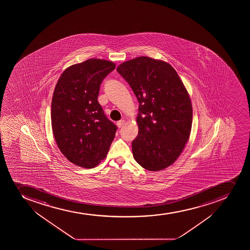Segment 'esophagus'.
Returning <instances> with one entry per match:
<instances>
[{"label": "esophagus", "instance_id": "esophagus-1", "mask_svg": "<svg viewBox=\"0 0 250 250\" xmlns=\"http://www.w3.org/2000/svg\"><path fill=\"white\" fill-rule=\"evenodd\" d=\"M124 124H125V121L121 120V121H119L118 122L116 123V125H117V126H118L119 128H121V127L123 126Z\"/></svg>", "mask_w": 250, "mask_h": 250}]
</instances>
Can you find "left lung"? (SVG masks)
Masks as SVG:
<instances>
[{"mask_svg":"<svg viewBox=\"0 0 250 250\" xmlns=\"http://www.w3.org/2000/svg\"><path fill=\"white\" fill-rule=\"evenodd\" d=\"M116 71L139 101L134 160L147 170L165 169L180 156L190 137L189 94L173 67L161 60L142 56L121 63Z\"/></svg>","mask_w":250,"mask_h":250,"instance_id":"left-lung-1","label":"left lung"}]
</instances>
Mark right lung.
Returning a JSON list of instances; mask_svg holds the SVG:
<instances>
[{
    "label": "right lung",
    "mask_w": 250,
    "mask_h": 250,
    "mask_svg": "<svg viewBox=\"0 0 250 250\" xmlns=\"http://www.w3.org/2000/svg\"><path fill=\"white\" fill-rule=\"evenodd\" d=\"M115 67L107 60L90 59L67 67L55 86L53 134L62 155L76 166H98L115 138L117 127L98 101L102 82Z\"/></svg>",
    "instance_id": "obj_1"
}]
</instances>
